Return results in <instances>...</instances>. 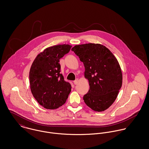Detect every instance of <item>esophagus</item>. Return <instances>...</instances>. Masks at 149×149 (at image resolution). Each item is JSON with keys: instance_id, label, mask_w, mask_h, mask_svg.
Returning <instances> with one entry per match:
<instances>
[{"instance_id": "esophagus-1", "label": "esophagus", "mask_w": 149, "mask_h": 149, "mask_svg": "<svg viewBox=\"0 0 149 149\" xmlns=\"http://www.w3.org/2000/svg\"><path fill=\"white\" fill-rule=\"evenodd\" d=\"M79 82V79H76L74 81V84H77Z\"/></svg>"}]
</instances>
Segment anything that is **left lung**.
<instances>
[{"label": "left lung", "mask_w": 149, "mask_h": 149, "mask_svg": "<svg viewBox=\"0 0 149 149\" xmlns=\"http://www.w3.org/2000/svg\"><path fill=\"white\" fill-rule=\"evenodd\" d=\"M71 50L83 63L89 82L90 89L83 96L85 103L95 111H104L114 103L122 87V74L117 59L99 44L77 45Z\"/></svg>", "instance_id": "obj_1"}]
</instances>
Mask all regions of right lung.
I'll use <instances>...</instances> for the list:
<instances>
[{"instance_id": "right-lung-1", "label": "right lung", "mask_w": 149, "mask_h": 149, "mask_svg": "<svg viewBox=\"0 0 149 149\" xmlns=\"http://www.w3.org/2000/svg\"><path fill=\"white\" fill-rule=\"evenodd\" d=\"M71 46L50 47L36 57L31 65L29 79L33 97L47 109H56L64 104L71 92V84L61 74L59 59L69 52Z\"/></svg>"}]
</instances>
